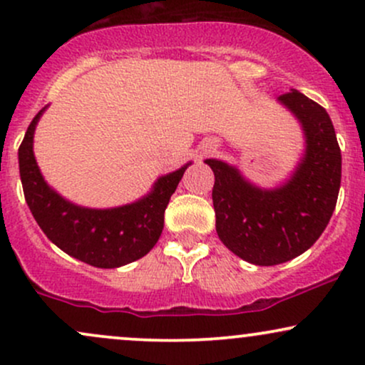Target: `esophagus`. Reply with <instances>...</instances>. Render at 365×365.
<instances>
[{"label":"esophagus","mask_w":365,"mask_h":365,"mask_svg":"<svg viewBox=\"0 0 365 365\" xmlns=\"http://www.w3.org/2000/svg\"><path fill=\"white\" fill-rule=\"evenodd\" d=\"M206 148H207V150H211V149H215V148H216V144H215V142H209V144L206 145Z\"/></svg>","instance_id":"34e87169"}]
</instances>
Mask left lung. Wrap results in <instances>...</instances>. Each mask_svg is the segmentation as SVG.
<instances>
[{
    "label": "left lung",
    "instance_id": "obj_1",
    "mask_svg": "<svg viewBox=\"0 0 365 365\" xmlns=\"http://www.w3.org/2000/svg\"><path fill=\"white\" fill-rule=\"evenodd\" d=\"M278 103L299 120L305 139L302 158L287 182L262 188L237 166L206 159L215 171L217 237L255 266H276L311 249L329 223L341 182L340 145L324 108L295 89Z\"/></svg>",
    "mask_w": 365,
    "mask_h": 365
}]
</instances>
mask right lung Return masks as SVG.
Returning a JSON list of instances; mask_svg holds the SVG:
<instances>
[{
    "instance_id": "right-lung-1",
    "label": "right lung",
    "mask_w": 365,
    "mask_h": 365,
    "mask_svg": "<svg viewBox=\"0 0 365 365\" xmlns=\"http://www.w3.org/2000/svg\"><path fill=\"white\" fill-rule=\"evenodd\" d=\"M46 108L29 125L19 149L20 180L32 216L54 245L94 267H120L137 261L156 245L165 209L192 163L163 175L148 195L110 209L77 206L48 185L34 156V132Z\"/></svg>"
}]
</instances>
